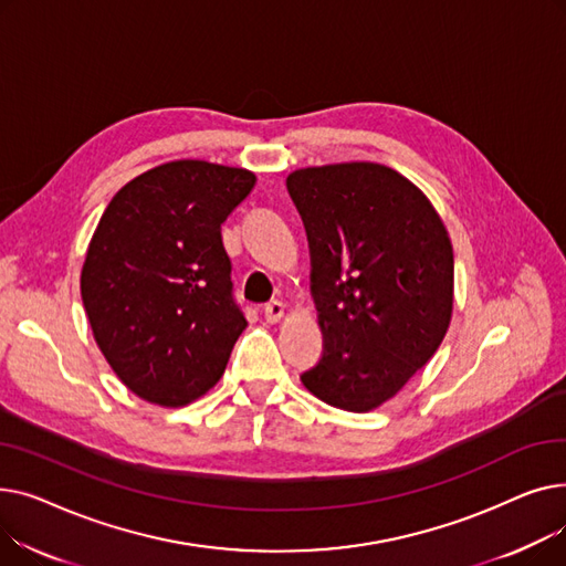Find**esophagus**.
I'll return each instance as SVG.
<instances>
[{
    "label": "esophagus",
    "instance_id": "obj_1",
    "mask_svg": "<svg viewBox=\"0 0 566 566\" xmlns=\"http://www.w3.org/2000/svg\"><path fill=\"white\" fill-rule=\"evenodd\" d=\"M263 316H265V321H268V323H277V321H282V316H284V303H280V301L268 303V305H265V310H263Z\"/></svg>",
    "mask_w": 566,
    "mask_h": 566
}]
</instances>
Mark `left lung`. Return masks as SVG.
I'll return each mask as SVG.
<instances>
[{
    "instance_id": "8db88e82",
    "label": "left lung",
    "mask_w": 566,
    "mask_h": 566,
    "mask_svg": "<svg viewBox=\"0 0 566 566\" xmlns=\"http://www.w3.org/2000/svg\"><path fill=\"white\" fill-rule=\"evenodd\" d=\"M286 190L307 231L323 333L321 358L301 380L328 406L376 410L433 358L450 328V233L429 197L388 165L295 169Z\"/></svg>"
}]
</instances>
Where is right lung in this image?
I'll list each match as a JSON object with an SVG mask.
<instances>
[{"mask_svg":"<svg viewBox=\"0 0 566 566\" xmlns=\"http://www.w3.org/2000/svg\"><path fill=\"white\" fill-rule=\"evenodd\" d=\"M243 167L158 165L118 190L88 241L80 291L94 339L130 392L192 403L248 328L231 298L222 222L254 188Z\"/></svg>","mask_w":566,"mask_h":566,"instance_id":"add662e5","label":"right lung"}]
</instances>
